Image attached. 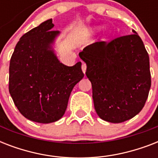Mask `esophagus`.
I'll use <instances>...</instances> for the list:
<instances>
[{
  "instance_id": "34e87169",
  "label": "esophagus",
  "mask_w": 158,
  "mask_h": 158,
  "mask_svg": "<svg viewBox=\"0 0 158 158\" xmlns=\"http://www.w3.org/2000/svg\"><path fill=\"white\" fill-rule=\"evenodd\" d=\"M86 69H87L86 64H85V63H83V64H82V70H83V72H84V74H85Z\"/></svg>"
}]
</instances>
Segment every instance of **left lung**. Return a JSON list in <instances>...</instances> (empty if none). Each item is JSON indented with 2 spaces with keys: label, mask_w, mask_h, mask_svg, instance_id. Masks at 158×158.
<instances>
[{
  "label": "left lung",
  "mask_w": 158,
  "mask_h": 158,
  "mask_svg": "<svg viewBox=\"0 0 158 158\" xmlns=\"http://www.w3.org/2000/svg\"><path fill=\"white\" fill-rule=\"evenodd\" d=\"M133 33L94 43L79 54L87 64L95 110L108 122L121 123L135 116L148 97L149 56L142 39Z\"/></svg>",
  "instance_id": "left-lung-1"
}]
</instances>
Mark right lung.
<instances>
[{
  "label": "right lung",
  "instance_id": "obj_1",
  "mask_svg": "<svg viewBox=\"0 0 158 158\" xmlns=\"http://www.w3.org/2000/svg\"><path fill=\"white\" fill-rule=\"evenodd\" d=\"M52 19L23 34L10 62L9 92L19 112L34 122H55L64 115L74 85L84 77L81 62L66 66L57 59L52 44L59 31Z\"/></svg>",
  "mask_w": 158,
  "mask_h": 158
}]
</instances>
